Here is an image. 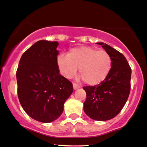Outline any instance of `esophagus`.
<instances>
[{
  "label": "esophagus",
  "mask_w": 147,
  "mask_h": 147,
  "mask_svg": "<svg viewBox=\"0 0 147 147\" xmlns=\"http://www.w3.org/2000/svg\"><path fill=\"white\" fill-rule=\"evenodd\" d=\"M80 87V86H79V85H78V84H77L76 83H73V88H74V89H78Z\"/></svg>",
  "instance_id": "34e87169"
}]
</instances>
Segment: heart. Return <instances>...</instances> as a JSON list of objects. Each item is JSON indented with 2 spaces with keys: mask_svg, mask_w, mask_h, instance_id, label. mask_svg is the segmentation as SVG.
I'll return each mask as SVG.
<instances>
[{
  "mask_svg": "<svg viewBox=\"0 0 147 147\" xmlns=\"http://www.w3.org/2000/svg\"><path fill=\"white\" fill-rule=\"evenodd\" d=\"M57 65L64 78H72L78 70L86 84L96 85L109 76L112 60L105 51H98L89 46H80L69 51L67 55L57 58Z\"/></svg>",
  "mask_w": 147,
  "mask_h": 147,
  "instance_id": "obj_1",
  "label": "heart"
}]
</instances>
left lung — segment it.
I'll return each instance as SVG.
<instances>
[{
  "instance_id": "obj_1",
  "label": "left lung",
  "mask_w": 147,
  "mask_h": 147,
  "mask_svg": "<svg viewBox=\"0 0 147 147\" xmlns=\"http://www.w3.org/2000/svg\"><path fill=\"white\" fill-rule=\"evenodd\" d=\"M109 54L112 67L107 78L100 84L84 86L86 93L84 113L98 121L109 120L123 109L130 92L131 70L125 57L104 43H97Z\"/></svg>"
}]
</instances>
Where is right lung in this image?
I'll return each instance as SVG.
<instances>
[{"instance_id": "1", "label": "right lung", "mask_w": 147, "mask_h": 147, "mask_svg": "<svg viewBox=\"0 0 147 147\" xmlns=\"http://www.w3.org/2000/svg\"><path fill=\"white\" fill-rule=\"evenodd\" d=\"M57 41L41 40L22 55L16 76L18 95L32 118L51 123L59 118L73 92L72 82L59 73Z\"/></svg>"}]
</instances>
